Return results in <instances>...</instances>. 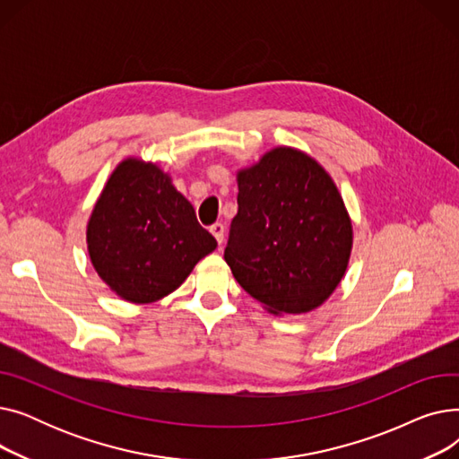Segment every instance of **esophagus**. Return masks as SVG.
I'll use <instances>...</instances> for the list:
<instances>
[{"label": "esophagus", "instance_id": "obj_1", "mask_svg": "<svg viewBox=\"0 0 459 459\" xmlns=\"http://www.w3.org/2000/svg\"><path fill=\"white\" fill-rule=\"evenodd\" d=\"M210 232L213 234V238L217 239V244H223V238H225V227H223V223H213L212 227H210Z\"/></svg>", "mask_w": 459, "mask_h": 459}]
</instances>
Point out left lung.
Segmentation results:
<instances>
[{"label": "left lung", "mask_w": 459, "mask_h": 459, "mask_svg": "<svg viewBox=\"0 0 459 459\" xmlns=\"http://www.w3.org/2000/svg\"><path fill=\"white\" fill-rule=\"evenodd\" d=\"M351 223L331 177L310 156L281 147L238 175V213L225 260L273 315L320 307L341 282Z\"/></svg>", "instance_id": "8db88e82"}]
</instances>
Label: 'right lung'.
I'll return each mask as SVG.
<instances>
[{"label": "right lung", "instance_id": "obj_1", "mask_svg": "<svg viewBox=\"0 0 459 459\" xmlns=\"http://www.w3.org/2000/svg\"><path fill=\"white\" fill-rule=\"evenodd\" d=\"M87 244L94 270L132 303L177 290L217 246L171 178L139 160L123 161L109 177L91 213Z\"/></svg>", "mask_w": 459, "mask_h": 459}]
</instances>
